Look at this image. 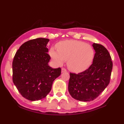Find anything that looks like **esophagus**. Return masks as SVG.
I'll list each match as a JSON object with an SVG mask.
<instances>
[{"mask_svg":"<svg viewBox=\"0 0 124 124\" xmlns=\"http://www.w3.org/2000/svg\"><path fill=\"white\" fill-rule=\"evenodd\" d=\"M67 70L65 69V68H62V70H61V72H62V73H63V72H67Z\"/></svg>","mask_w":124,"mask_h":124,"instance_id":"obj_1","label":"esophagus"}]
</instances>
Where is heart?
<instances>
[{
  "mask_svg": "<svg viewBox=\"0 0 124 124\" xmlns=\"http://www.w3.org/2000/svg\"><path fill=\"white\" fill-rule=\"evenodd\" d=\"M56 51L53 47L49 54L57 64L62 65L67 60L69 69L75 72H82L90 66L94 59L92 47L83 41L65 40L57 45Z\"/></svg>",
  "mask_w": 124,
  "mask_h": 124,
  "instance_id": "b5f03b06",
  "label": "heart"
}]
</instances>
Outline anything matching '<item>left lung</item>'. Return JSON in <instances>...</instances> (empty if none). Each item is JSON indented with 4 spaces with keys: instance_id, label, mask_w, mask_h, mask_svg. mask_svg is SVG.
Masks as SVG:
<instances>
[{
    "instance_id": "obj_1",
    "label": "left lung",
    "mask_w": 124,
    "mask_h": 124,
    "mask_svg": "<svg viewBox=\"0 0 124 124\" xmlns=\"http://www.w3.org/2000/svg\"><path fill=\"white\" fill-rule=\"evenodd\" d=\"M93 47L95 53L91 66L78 74L70 73L68 90L73 99L80 101H93L110 83L112 69L111 56L102 45L94 43Z\"/></svg>"
}]
</instances>
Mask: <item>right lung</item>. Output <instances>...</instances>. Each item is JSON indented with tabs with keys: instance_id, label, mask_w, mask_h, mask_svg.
Masks as SVG:
<instances>
[{
	"instance_id": "obj_1",
	"label": "right lung",
	"mask_w": 124,
	"mask_h": 124,
	"mask_svg": "<svg viewBox=\"0 0 124 124\" xmlns=\"http://www.w3.org/2000/svg\"><path fill=\"white\" fill-rule=\"evenodd\" d=\"M49 39L38 38L23 44L12 63L13 81L22 96L30 101L45 98L52 89L54 80L60 76V68L48 65Z\"/></svg>"
}]
</instances>
